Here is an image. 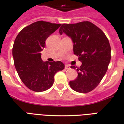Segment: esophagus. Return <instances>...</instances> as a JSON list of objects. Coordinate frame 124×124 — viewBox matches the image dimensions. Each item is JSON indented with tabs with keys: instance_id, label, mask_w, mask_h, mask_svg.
I'll return each mask as SVG.
<instances>
[{
	"instance_id": "esophagus-1",
	"label": "esophagus",
	"mask_w": 124,
	"mask_h": 124,
	"mask_svg": "<svg viewBox=\"0 0 124 124\" xmlns=\"http://www.w3.org/2000/svg\"><path fill=\"white\" fill-rule=\"evenodd\" d=\"M70 65H67V64H66V65H65V69H70Z\"/></svg>"
}]
</instances>
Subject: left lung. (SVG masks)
Instances as JSON below:
<instances>
[{"label": "left lung", "instance_id": "obj_1", "mask_svg": "<svg viewBox=\"0 0 124 124\" xmlns=\"http://www.w3.org/2000/svg\"><path fill=\"white\" fill-rule=\"evenodd\" d=\"M61 34L72 38L73 53L82 62L77 69L78 76L69 85L74 91L86 93L94 90L106 74L111 61V46L102 30L88 21L75 24H63ZM75 66L71 68L75 69Z\"/></svg>", "mask_w": 124, "mask_h": 124}]
</instances>
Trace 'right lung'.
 Instances as JSON below:
<instances>
[{
	"instance_id": "right-lung-1",
	"label": "right lung",
	"mask_w": 124,
	"mask_h": 124,
	"mask_svg": "<svg viewBox=\"0 0 124 124\" xmlns=\"http://www.w3.org/2000/svg\"><path fill=\"white\" fill-rule=\"evenodd\" d=\"M61 25L44 21L34 22L24 27L14 41L12 54L15 69L22 82L32 91L48 90L54 83V75L64 69L61 61L43 62L40 53L47 38Z\"/></svg>"
}]
</instances>
